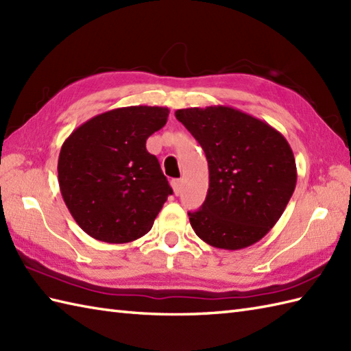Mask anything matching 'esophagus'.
<instances>
[{"label":"esophagus","mask_w":351,"mask_h":351,"mask_svg":"<svg viewBox=\"0 0 351 351\" xmlns=\"http://www.w3.org/2000/svg\"><path fill=\"white\" fill-rule=\"evenodd\" d=\"M171 189H173L175 195L178 196L181 193V189H182V181L181 180H171Z\"/></svg>","instance_id":"obj_1"}]
</instances>
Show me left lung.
<instances>
[{
    "instance_id": "left-lung-1",
    "label": "left lung",
    "mask_w": 351,
    "mask_h": 351,
    "mask_svg": "<svg viewBox=\"0 0 351 351\" xmlns=\"http://www.w3.org/2000/svg\"><path fill=\"white\" fill-rule=\"evenodd\" d=\"M206 155L210 189L195 213L196 235L217 249L258 243L285 211L297 182L293 149L273 126L225 106L176 110Z\"/></svg>"
}]
</instances>
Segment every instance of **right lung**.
Returning <instances> with one entry per match:
<instances>
[{
    "label": "right lung",
    "instance_id": "right-lung-1",
    "mask_svg": "<svg viewBox=\"0 0 351 351\" xmlns=\"http://www.w3.org/2000/svg\"><path fill=\"white\" fill-rule=\"evenodd\" d=\"M167 117L166 107L114 108L64 140L58 185L73 220L95 240L122 244L143 237L173 193L146 149L147 137Z\"/></svg>",
    "mask_w": 351,
    "mask_h": 351
}]
</instances>
